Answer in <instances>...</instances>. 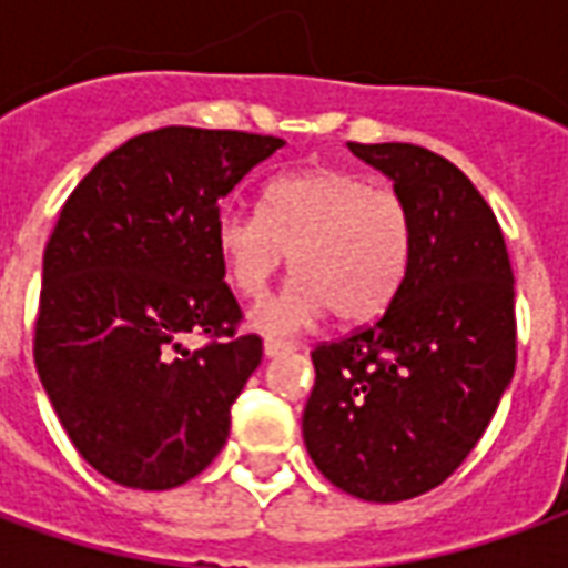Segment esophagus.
Listing matches in <instances>:
<instances>
[{"instance_id":"1","label":"esophagus","mask_w":568,"mask_h":568,"mask_svg":"<svg viewBox=\"0 0 568 568\" xmlns=\"http://www.w3.org/2000/svg\"><path fill=\"white\" fill-rule=\"evenodd\" d=\"M292 349H295V346L285 344V341H276V337H267V341H264V356L267 358L283 356V353H292Z\"/></svg>"}]
</instances>
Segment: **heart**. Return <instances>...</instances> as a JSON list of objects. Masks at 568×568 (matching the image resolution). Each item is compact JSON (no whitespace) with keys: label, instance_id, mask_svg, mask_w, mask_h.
Segmentation results:
<instances>
[{"label":"heart","instance_id":"heart-1","mask_svg":"<svg viewBox=\"0 0 568 568\" xmlns=\"http://www.w3.org/2000/svg\"><path fill=\"white\" fill-rule=\"evenodd\" d=\"M414 243L407 203L346 170H304L276 179L258 212L222 210L215 246L243 297H261L288 267L297 280L255 313L264 332H297L332 310L341 322H368L405 283Z\"/></svg>","mask_w":568,"mask_h":568}]
</instances>
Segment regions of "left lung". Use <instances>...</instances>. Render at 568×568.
Wrapping results in <instances>:
<instances>
[{
  "mask_svg": "<svg viewBox=\"0 0 568 568\" xmlns=\"http://www.w3.org/2000/svg\"><path fill=\"white\" fill-rule=\"evenodd\" d=\"M349 151L393 179L414 243L393 304L310 353L304 444L334 487L405 501L463 465L511 383L514 273L496 215L459 166L410 142Z\"/></svg>",
  "mask_w": 568,
  "mask_h": 568,
  "instance_id": "left-lung-1",
  "label": "left lung"
}]
</instances>
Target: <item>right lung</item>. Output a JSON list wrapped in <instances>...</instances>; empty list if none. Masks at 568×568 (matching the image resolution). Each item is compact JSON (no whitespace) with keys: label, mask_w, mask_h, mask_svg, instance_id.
<instances>
[{"label":"right lung","mask_w":568,"mask_h":568,"mask_svg":"<svg viewBox=\"0 0 568 568\" xmlns=\"http://www.w3.org/2000/svg\"><path fill=\"white\" fill-rule=\"evenodd\" d=\"M283 145L243 130H151L109 151L60 210L32 356L75 450L121 487H179L227 440L264 346L236 332L215 219ZM187 333L207 344L187 351Z\"/></svg>","instance_id":"add662e5"}]
</instances>
